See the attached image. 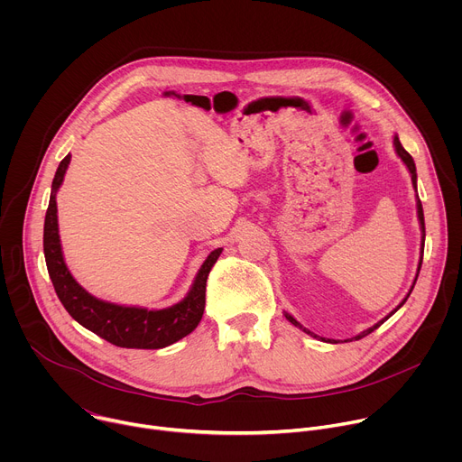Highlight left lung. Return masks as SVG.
<instances>
[{
  "label": "left lung",
  "instance_id": "8db88e82",
  "mask_svg": "<svg viewBox=\"0 0 462 462\" xmlns=\"http://www.w3.org/2000/svg\"><path fill=\"white\" fill-rule=\"evenodd\" d=\"M393 144H394V150H397V153H399V157H401V159H402V161H404V164H406V166H408V170H410V173H411V180H413V186H415V189H417V168H415V162H413V157H411V155H410V153H408V152H406V150H404V148H402V144H401V141H399V137H394V139H393ZM417 197H419V195H417ZM417 214H419V221H420V228H422V232H426V228H424V212H422V203H420V199H417ZM422 236H426V234H422ZM422 252H424V239H422ZM420 265H422V261H420V263H419V271H420ZM415 282H417V280H415ZM413 287H415V283H413ZM413 287H411V291H413ZM411 291H410V292H408V296H406V298H404V300H402V303H401V305H399V307H397V309H394V310H393V312H391V314H389V316H393V314H394V312H397V310H399V309H401V307H402V305H404V303H406V300H408V298H410V294H411ZM389 316H385V318H383V319H382V321H378V323H374V325H373V327H369V328H365V331H364V333H360V335H358V337H355V340H360V338H364V337H367V335H371V333H373V331H374V328H378V327H380V325H382V323H383V321H385V319H387V318H389ZM285 318H287V319H289V321H291V323H292V325H296V327H300V328H303V331H305V333H307V335H310V337H314V338H316V335H314V333H310V331H309V328H305V327H301V325H300V323H298V321H296V319H294V318H292V316H291V314H287V312H285ZM321 340H323V338H321ZM327 342H331V340H327Z\"/></svg>",
  "mask_w": 462,
  "mask_h": 462
}]
</instances>
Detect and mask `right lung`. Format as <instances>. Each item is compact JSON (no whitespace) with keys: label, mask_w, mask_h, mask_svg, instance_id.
<instances>
[{"label":"right lung","mask_w":462,"mask_h":462,"mask_svg":"<svg viewBox=\"0 0 462 462\" xmlns=\"http://www.w3.org/2000/svg\"><path fill=\"white\" fill-rule=\"evenodd\" d=\"M69 161L71 155L65 157L56 170L43 225V254L47 271L61 305L80 325L116 347L162 349L179 342L189 335L203 318L207 280L223 248L210 252L186 298L168 309L148 310L141 307H124L91 296L75 282L68 265H65L58 236L56 191L63 182Z\"/></svg>","instance_id":"1"}]
</instances>
